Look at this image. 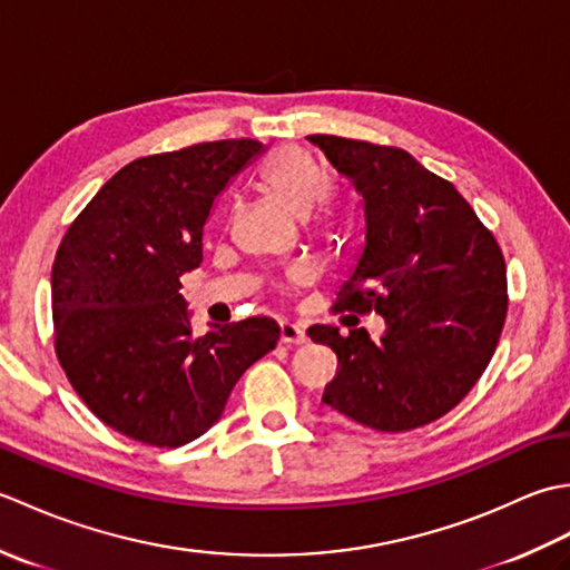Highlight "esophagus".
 <instances>
[{
	"instance_id": "34e87169",
	"label": "esophagus",
	"mask_w": 570,
	"mask_h": 570,
	"mask_svg": "<svg viewBox=\"0 0 570 570\" xmlns=\"http://www.w3.org/2000/svg\"><path fill=\"white\" fill-rule=\"evenodd\" d=\"M278 335H282L284 345H304L308 341L304 328H298V325L292 323V321L278 323Z\"/></svg>"
}]
</instances>
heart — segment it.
<instances>
[{
  "label": "heart",
  "mask_w": 570,
  "mask_h": 570,
  "mask_svg": "<svg viewBox=\"0 0 570 570\" xmlns=\"http://www.w3.org/2000/svg\"><path fill=\"white\" fill-rule=\"evenodd\" d=\"M262 178L264 186L301 217H306L316 203L321 213L331 210V180L304 149H284ZM294 278H301V272H294Z\"/></svg>",
  "instance_id": "b5f03b06"
}]
</instances>
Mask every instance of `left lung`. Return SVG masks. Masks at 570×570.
Instances as JSON below:
<instances>
[{"label":"left lung","mask_w":570,"mask_h":570,"mask_svg":"<svg viewBox=\"0 0 570 570\" xmlns=\"http://www.w3.org/2000/svg\"><path fill=\"white\" fill-rule=\"evenodd\" d=\"M308 141L355 186L365 208V245L335 311H374L386 323L380 341L365 328H308L313 343L337 355L323 402L374 431L426 426L460 404L500 343L502 249L451 180L409 151L333 135Z\"/></svg>","instance_id":"1"}]
</instances>
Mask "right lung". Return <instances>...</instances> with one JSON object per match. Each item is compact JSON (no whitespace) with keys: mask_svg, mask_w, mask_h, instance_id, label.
<instances>
[{"mask_svg":"<svg viewBox=\"0 0 570 570\" xmlns=\"http://www.w3.org/2000/svg\"><path fill=\"white\" fill-rule=\"evenodd\" d=\"M264 151L223 139L144 156L95 193L51 272L56 355L95 416L127 439L178 448L223 416L249 365L276 347L266 316L193 337L180 276L203 262L215 198Z\"/></svg>","mask_w":570,"mask_h":570,"instance_id":"obj_1","label":"right lung"}]
</instances>
